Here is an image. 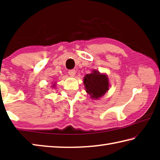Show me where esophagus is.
Returning <instances> with one entry per match:
<instances>
[{
    "label": "esophagus",
    "instance_id": "34e87169",
    "mask_svg": "<svg viewBox=\"0 0 160 160\" xmlns=\"http://www.w3.org/2000/svg\"><path fill=\"white\" fill-rule=\"evenodd\" d=\"M75 73H76V71H75V70H74V69L68 70V74L70 75V76L74 77L75 75Z\"/></svg>",
    "mask_w": 160,
    "mask_h": 160
}]
</instances>
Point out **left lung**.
<instances>
[{
    "label": "left lung",
    "instance_id": "8db88e82",
    "mask_svg": "<svg viewBox=\"0 0 160 160\" xmlns=\"http://www.w3.org/2000/svg\"><path fill=\"white\" fill-rule=\"evenodd\" d=\"M94 72L93 73L86 75L84 78V85L87 92L90 94L92 98L98 99L109 90V80L107 75Z\"/></svg>",
    "mask_w": 160,
    "mask_h": 160
}]
</instances>
